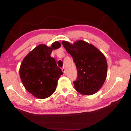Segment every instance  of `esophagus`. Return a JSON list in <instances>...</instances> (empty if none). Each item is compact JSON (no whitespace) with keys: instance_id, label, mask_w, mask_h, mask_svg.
<instances>
[{"instance_id":"obj_1","label":"esophagus","mask_w":131,"mask_h":131,"mask_svg":"<svg viewBox=\"0 0 131 131\" xmlns=\"http://www.w3.org/2000/svg\"><path fill=\"white\" fill-rule=\"evenodd\" d=\"M62 72H63L64 74H65V73H66V69H65V68H64V67L62 68Z\"/></svg>"}]
</instances>
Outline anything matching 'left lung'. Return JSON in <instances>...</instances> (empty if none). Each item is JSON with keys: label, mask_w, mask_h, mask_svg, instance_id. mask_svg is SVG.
<instances>
[{"label": "left lung", "mask_w": 131, "mask_h": 131, "mask_svg": "<svg viewBox=\"0 0 131 131\" xmlns=\"http://www.w3.org/2000/svg\"><path fill=\"white\" fill-rule=\"evenodd\" d=\"M62 44L73 57L78 70V78L73 82L75 89L85 95L95 94L107 78V62L104 55L95 46L82 40L73 44L62 41Z\"/></svg>", "instance_id": "1"}]
</instances>
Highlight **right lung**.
<instances>
[{
	"instance_id": "1",
	"label": "right lung",
	"mask_w": 131,
	"mask_h": 131,
	"mask_svg": "<svg viewBox=\"0 0 131 131\" xmlns=\"http://www.w3.org/2000/svg\"><path fill=\"white\" fill-rule=\"evenodd\" d=\"M61 46L56 41L48 47L40 44L23 59L19 67V76L26 90L39 99L49 97L56 90L57 82L63 74L51 54Z\"/></svg>"
}]
</instances>
